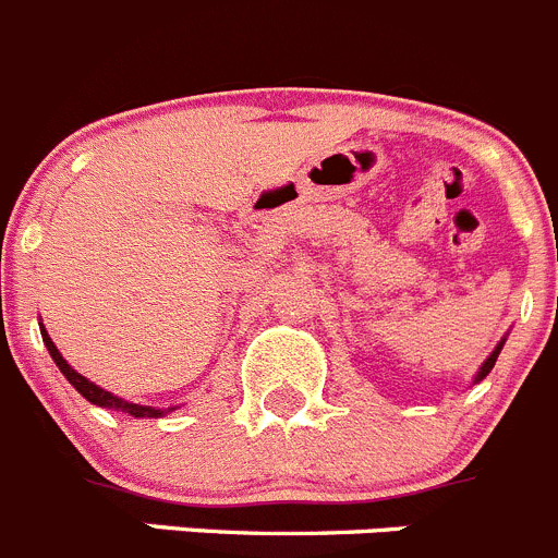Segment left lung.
Returning <instances> with one entry per match:
<instances>
[{
	"label": "left lung",
	"instance_id": "8db88e82",
	"mask_svg": "<svg viewBox=\"0 0 558 558\" xmlns=\"http://www.w3.org/2000/svg\"><path fill=\"white\" fill-rule=\"evenodd\" d=\"M504 342H507V333H504V337H501V342H498L496 348L490 350V355H487L485 362H482V367L476 369V375H474V384H480V380H485V378H487V373H490V369L496 367V359H498V353H501Z\"/></svg>",
	"mask_w": 558,
	"mask_h": 558
}]
</instances>
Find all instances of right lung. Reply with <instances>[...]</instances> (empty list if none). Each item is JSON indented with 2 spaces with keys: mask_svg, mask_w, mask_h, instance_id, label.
<instances>
[{
  "mask_svg": "<svg viewBox=\"0 0 558 558\" xmlns=\"http://www.w3.org/2000/svg\"><path fill=\"white\" fill-rule=\"evenodd\" d=\"M40 337H44V344H46V348H49V355H51V359H54V364H57V367H60V373L68 378V384H71L73 389H76L78 395L84 397V400L93 402V405L111 408V411H123V413H129V416H134V418H161V416H167L169 411H174V408H180V405H169V408L140 405V402L123 400V397H117V395H111V391L100 389L98 384H93V380H89V378H84L82 373H76V369H73L71 364H68L65 359H62V353H60V350H57V344L51 342V337H49V331H46L44 323H40Z\"/></svg>",
  "mask_w": 558,
  "mask_h": 558,
  "instance_id": "1",
  "label": "right lung"
}]
</instances>
